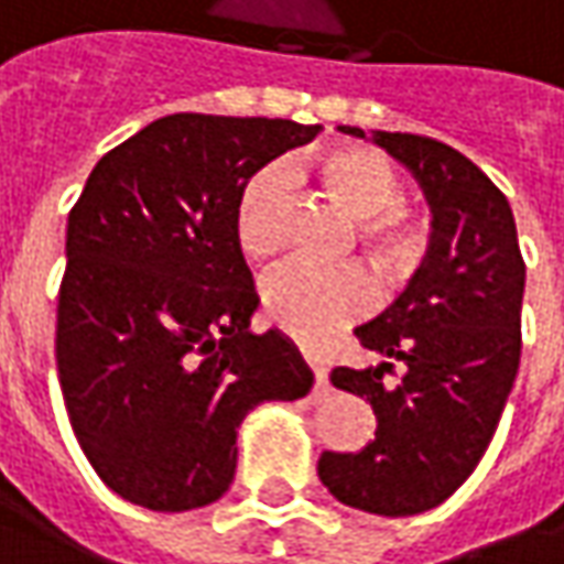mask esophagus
Instances as JSON below:
<instances>
[{"label": "esophagus", "mask_w": 564, "mask_h": 564, "mask_svg": "<svg viewBox=\"0 0 564 564\" xmlns=\"http://www.w3.org/2000/svg\"><path fill=\"white\" fill-rule=\"evenodd\" d=\"M311 367H314V377H316V392H326V389H329V370H326L319 360H311Z\"/></svg>", "instance_id": "34e87169"}]
</instances>
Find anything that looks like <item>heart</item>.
Listing matches in <instances>:
<instances>
[{
    "label": "heart",
    "instance_id": "obj_1",
    "mask_svg": "<svg viewBox=\"0 0 564 564\" xmlns=\"http://www.w3.org/2000/svg\"><path fill=\"white\" fill-rule=\"evenodd\" d=\"M319 178L338 204L358 219L360 245L373 257L386 279H401L421 263L426 231L417 213L399 197V172L382 153L358 143L326 150L319 160L304 165ZM292 209V175L282 165H263L250 172L235 197L231 228L241 253L263 263L279 253L285 241ZM377 282L360 267L316 270L289 263L270 272L260 285V307L275 329L285 336L319 345L338 329L373 311Z\"/></svg>",
    "mask_w": 564,
    "mask_h": 564
}]
</instances>
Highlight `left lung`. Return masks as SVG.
I'll use <instances>...</instances> for the list:
<instances>
[{"label": "left lung", "mask_w": 564, "mask_h": 564, "mask_svg": "<svg viewBox=\"0 0 564 564\" xmlns=\"http://www.w3.org/2000/svg\"><path fill=\"white\" fill-rule=\"evenodd\" d=\"M338 131L367 138L360 128ZM433 213L421 270L377 319L355 329L373 367H336V389L370 401L360 452H323L316 474L351 509L404 518L436 509L480 465L521 360L524 260L506 194L448 143L373 131ZM400 379H384L394 364Z\"/></svg>", "instance_id": "1"}]
</instances>
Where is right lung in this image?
Instances as JSON below:
<instances>
[{
	"label": "right lung",
	"mask_w": 564,
	"mask_h": 564,
	"mask_svg": "<svg viewBox=\"0 0 564 564\" xmlns=\"http://www.w3.org/2000/svg\"><path fill=\"white\" fill-rule=\"evenodd\" d=\"M319 124L175 112L109 150L68 213L55 367L99 480L150 511L216 502L238 426L311 392L289 336H253L257 292L235 241L250 172Z\"/></svg>",
	"instance_id": "right-lung-1"
}]
</instances>
